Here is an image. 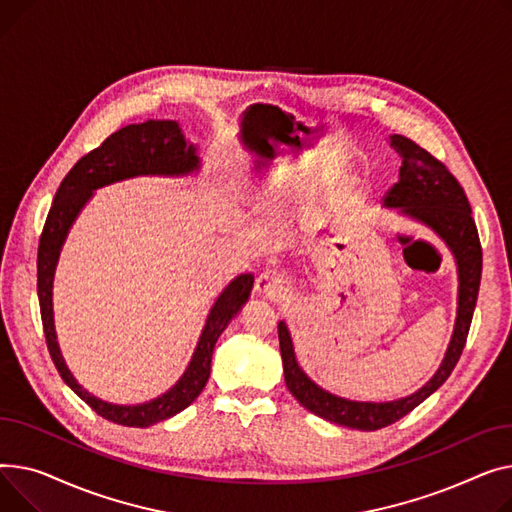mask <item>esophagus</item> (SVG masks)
Segmentation results:
<instances>
[{
    "mask_svg": "<svg viewBox=\"0 0 512 512\" xmlns=\"http://www.w3.org/2000/svg\"><path fill=\"white\" fill-rule=\"evenodd\" d=\"M287 285V279L281 273H277V270H264L256 279V291L268 297H279L287 289Z\"/></svg>",
    "mask_w": 512,
    "mask_h": 512,
    "instance_id": "1",
    "label": "esophagus"
}]
</instances>
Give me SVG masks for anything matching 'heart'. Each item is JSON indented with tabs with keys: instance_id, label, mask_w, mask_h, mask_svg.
<instances>
[{
	"instance_id": "heart-1",
	"label": "heart",
	"mask_w": 512,
	"mask_h": 512,
	"mask_svg": "<svg viewBox=\"0 0 512 512\" xmlns=\"http://www.w3.org/2000/svg\"><path fill=\"white\" fill-rule=\"evenodd\" d=\"M293 194H295V186H291V182H287L285 177H275L266 188H262L254 194V202L258 208L270 210L277 204L289 200Z\"/></svg>"
}]
</instances>
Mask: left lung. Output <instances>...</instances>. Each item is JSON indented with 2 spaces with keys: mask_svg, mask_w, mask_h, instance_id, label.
Here are the masks:
<instances>
[{
  "mask_svg": "<svg viewBox=\"0 0 512 512\" xmlns=\"http://www.w3.org/2000/svg\"><path fill=\"white\" fill-rule=\"evenodd\" d=\"M388 142L401 157V167L399 182L388 190L384 206L395 208L399 215L428 227L442 239L457 264V318L442 364L422 388H417L407 397L382 403L351 401L328 393L302 370V366L297 364L289 326L285 320L279 322V345L289 393L299 405L326 419V422L364 432L395 424L397 419L405 417L411 409L436 393L450 372L455 370L467 341L479 279H482V246H479L477 229L471 219L469 200L455 175L436 161L428 150L401 134L388 136Z\"/></svg>",
  "mask_w": 512,
  "mask_h": 512,
  "instance_id": "obj_1",
  "label": "left lung"
}]
</instances>
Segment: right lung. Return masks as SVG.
<instances>
[{
    "label": "right lung",
    "instance_id": "1",
    "mask_svg": "<svg viewBox=\"0 0 512 512\" xmlns=\"http://www.w3.org/2000/svg\"><path fill=\"white\" fill-rule=\"evenodd\" d=\"M200 167L202 161L198 157V146L184 136L175 119H146L142 124H130L111 134L99 148L84 155L70 169L62 186L55 192L41 233L37 256V291L43 330L53 364L59 376L64 378V382L88 407H93L101 417L119 426H155L163 422V419H169L179 411H184L196 401L210 376V362H213L217 339L221 337L227 324L246 306L250 291L254 287V275H237L217 295L202 326V333L188 368L167 393L146 403L117 405L88 393L70 372L62 349H59L53 320V279L59 254H62L68 233L76 223L78 215L82 213V208L95 196L97 190L134 177L198 175Z\"/></svg>",
    "mask_w": 512,
    "mask_h": 512
}]
</instances>
